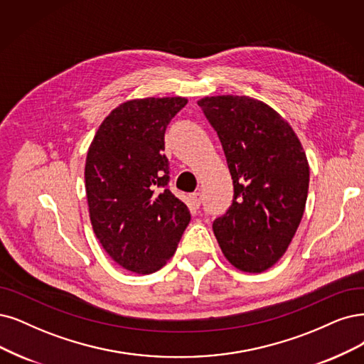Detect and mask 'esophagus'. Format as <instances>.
Masks as SVG:
<instances>
[{
    "instance_id": "1",
    "label": "esophagus",
    "mask_w": 364,
    "mask_h": 364,
    "mask_svg": "<svg viewBox=\"0 0 364 364\" xmlns=\"http://www.w3.org/2000/svg\"><path fill=\"white\" fill-rule=\"evenodd\" d=\"M192 203H193V205L195 207H199L200 205V203H203V196H200V193L199 192H196V193H192Z\"/></svg>"
}]
</instances>
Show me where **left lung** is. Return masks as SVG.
Segmentation results:
<instances>
[{
	"label": "left lung",
	"instance_id": "1",
	"mask_svg": "<svg viewBox=\"0 0 364 364\" xmlns=\"http://www.w3.org/2000/svg\"><path fill=\"white\" fill-rule=\"evenodd\" d=\"M198 105L218 132L234 183V199L213 223L238 270L262 273L287 252L301 222L309 161L288 121L247 96H211Z\"/></svg>",
	"mask_w": 364,
	"mask_h": 364
}]
</instances>
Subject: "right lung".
I'll return each instance as SVG.
<instances>
[{
    "mask_svg": "<svg viewBox=\"0 0 364 364\" xmlns=\"http://www.w3.org/2000/svg\"><path fill=\"white\" fill-rule=\"evenodd\" d=\"M186 97L133 99L107 115L91 141L85 191L92 231L109 257L134 274H150L177 250L191 222L168 189L165 130Z\"/></svg>",
    "mask_w": 364,
    "mask_h": 364,
    "instance_id": "1",
    "label": "right lung"
}]
</instances>
